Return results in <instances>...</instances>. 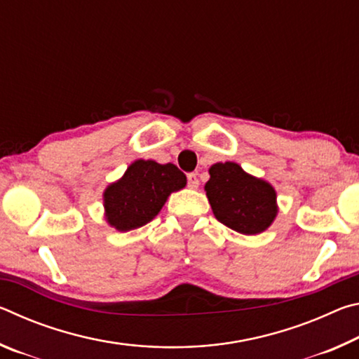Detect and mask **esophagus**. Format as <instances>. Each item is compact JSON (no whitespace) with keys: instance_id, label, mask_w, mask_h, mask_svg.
<instances>
[{"instance_id":"esophagus-1","label":"esophagus","mask_w":359,"mask_h":359,"mask_svg":"<svg viewBox=\"0 0 359 359\" xmlns=\"http://www.w3.org/2000/svg\"><path fill=\"white\" fill-rule=\"evenodd\" d=\"M187 180H188V187L193 188V190H196V188L199 187V180H198L196 174H194V172L187 174Z\"/></svg>"}]
</instances>
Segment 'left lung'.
Listing matches in <instances>:
<instances>
[{
	"mask_svg": "<svg viewBox=\"0 0 359 359\" xmlns=\"http://www.w3.org/2000/svg\"><path fill=\"white\" fill-rule=\"evenodd\" d=\"M204 190L212 212L224 226L241 234H259L277 215V193L269 182L247 174L238 163H215Z\"/></svg>",
	"mask_w": 359,
	"mask_h": 359,
	"instance_id": "8db88e82",
	"label": "left lung"
}]
</instances>
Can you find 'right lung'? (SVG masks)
<instances>
[{"instance_id": "obj_1", "label": "right lung", "mask_w": 359, "mask_h": 359, "mask_svg": "<svg viewBox=\"0 0 359 359\" xmlns=\"http://www.w3.org/2000/svg\"><path fill=\"white\" fill-rule=\"evenodd\" d=\"M185 185V174L172 163L160 165L154 160H136L123 177L104 190L106 220L121 233L141 228L158 215L169 194Z\"/></svg>"}]
</instances>
